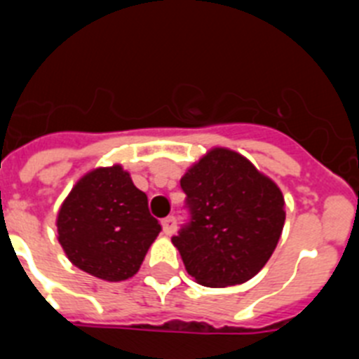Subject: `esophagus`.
<instances>
[{"mask_svg": "<svg viewBox=\"0 0 359 359\" xmlns=\"http://www.w3.org/2000/svg\"><path fill=\"white\" fill-rule=\"evenodd\" d=\"M161 225H163V232L166 233V236H172V233L175 232V229H177V221H175V217H173V216H168V217H164V219L161 221Z\"/></svg>", "mask_w": 359, "mask_h": 359, "instance_id": "1", "label": "esophagus"}]
</instances>
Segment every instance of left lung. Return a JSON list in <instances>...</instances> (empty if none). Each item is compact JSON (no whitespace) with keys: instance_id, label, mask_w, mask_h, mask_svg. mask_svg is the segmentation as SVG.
<instances>
[{"instance_id":"1","label":"left lung","mask_w":359,"mask_h":359,"mask_svg":"<svg viewBox=\"0 0 359 359\" xmlns=\"http://www.w3.org/2000/svg\"><path fill=\"white\" fill-rule=\"evenodd\" d=\"M191 221L172 239L205 287L239 285L267 264L285 223L280 187L239 152L214 147L180 179Z\"/></svg>"}]
</instances>
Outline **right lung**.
Returning <instances> with one entry per match:
<instances>
[{"instance_id": "1", "label": "right lung", "mask_w": 359, "mask_h": 359, "mask_svg": "<svg viewBox=\"0 0 359 359\" xmlns=\"http://www.w3.org/2000/svg\"><path fill=\"white\" fill-rule=\"evenodd\" d=\"M56 229L67 259L106 281L138 273L161 232L147 195L120 164L92 170L76 182L60 207Z\"/></svg>"}]
</instances>
